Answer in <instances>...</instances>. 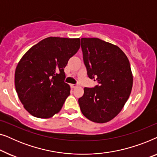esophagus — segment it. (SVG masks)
I'll list each match as a JSON object with an SVG mask.
<instances>
[{
    "instance_id": "34e87169",
    "label": "esophagus",
    "mask_w": 157,
    "mask_h": 157,
    "mask_svg": "<svg viewBox=\"0 0 157 157\" xmlns=\"http://www.w3.org/2000/svg\"><path fill=\"white\" fill-rule=\"evenodd\" d=\"M77 84H71V89H75V88L77 87Z\"/></svg>"
}]
</instances>
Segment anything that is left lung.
<instances>
[{
	"instance_id": "8db88e82",
	"label": "left lung",
	"mask_w": 157,
	"mask_h": 157,
	"mask_svg": "<svg viewBox=\"0 0 157 157\" xmlns=\"http://www.w3.org/2000/svg\"><path fill=\"white\" fill-rule=\"evenodd\" d=\"M81 46L88 76L98 83L84 88L78 98L81 111L90 121L108 122L121 111L132 91L129 61L121 48L99 38H82Z\"/></svg>"
}]
</instances>
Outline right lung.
Instances as JSON below:
<instances>
[{
    "label": "right lung",
    "instance_id": "add662e5",
    "mask_svg": "<svg viewBox=\"0 0 157 157\" xmlns=\"http://www.w3.org/2000/svg\"><path fill=\"white\" fill-rule=\"evenodd\" d=\"M79 48V38L48 37L21 58L15 72V86L32 116L48 119L61 110L71 90L64 82V68Z\"/></svg>",
    "mask_w": 157,
    "mask_h": 157
}]
</instances>
